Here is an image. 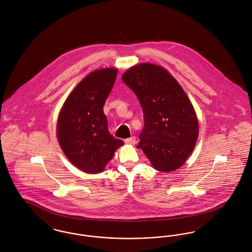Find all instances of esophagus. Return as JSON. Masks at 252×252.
Returning <instances> with one entry per match:
<instances>
[{
  "mask_svg": "<svg viewBox=\"0 0 252 252\" xmlns=\"http://www.w3.org/2000/svg\"><path fill=\"white\" fill-rule=\"evenodd\" d=\"M125 142H126V144H136V138L134 136H132V137L128 138V139H126Z\"/></svg>",
  "mask_w": 252,
  "mask_h": 252,
  "instance_id": "esophagus-1",
  "label": "esophagus"
}]
</instances>
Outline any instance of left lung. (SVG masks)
I'll use <instances>...</instances> for the list:
<instances>
[{"label":"left lung","instance_id":"obj_1","mask_svg":"<svg viewBox=\"0 0 252 252\" xmlns=\"http://www.w3.org/2000/svg\"><path fill=\"white\" fill-rule=\"evenodd\" d=\"M122 79L138 97L144 112L137 147L158 171L181 167L198 137L194 108L181 86L164 68L150 63L133 66Z\"/></svg>","mask_w":252,"mask_h":252}]
</instances>
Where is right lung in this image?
<instances>
[{"label": "right lung", "mask_w": 252, "mask_h": 252, "mask_svg": "<svg viewBox=\"0 0 252 252\" xmlns=\"http://www.w3.org/2000/svg\"><path fill=\"white\" fill-rule=\"evenodd\" d=\"M117 72L113 68L91 72L72 90L60 110L57 125L60 147L72 164L85 173L102 172L124 144L108 131L103 111Z\"/></svg>", "instance_id": "1"}]
</instances>
